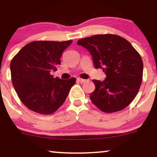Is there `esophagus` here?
Segmentation results:
<instances>
[{
    "instance_id": "obj_1",
    "label": "esophagus",
    "mask_w": 157,
    "mask_h": 157,
    "mask_svg": "<svg viewBox=\"0 0 157 157\" xmlns=\"http://www.w3.org/2000/svg\"><path fill=\"white\" fill-rule=\"evenodd\" d=\"M77 80L78 81V82H86V80H85V79L80 78V77H78V78L77 79Z\"/></svg>"
}]
</instances>
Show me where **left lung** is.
Returning <instances> with one entry per match:
<instances>
[{
  "label": "left lung",
  "mask_w": 157,
  "mask_h": 157,
  "mask_svg": "<svg viewBox=\"0 0 157 157\" xmlns=\"http://www.w3.org/2000/svg\"><path fill=\"white\" fill-rule=\"evenodd\" d=\"M77 44L89 50L95 68H102L106 78L93 80L91 102L100 111L113 113L125 109L134 100L142 81L143 63L139 52L127 40L105 34L85 37Z\"/></svg>",
  "instance_id": "1"
}]
</instances>
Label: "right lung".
<instances>
[{
    "label": "right lung",
    "instance_id": "right-lung-1",
    "mask_svg": "<svg viewBox=\"0 0 157 157\" xmlns=\"http://www.w3.org/2000/svg\"><path fill=\"white\" fill-rule=\"evenodd\" d=\"M71 43V40L32 41L12 58V85L20 100L29 109L40 114H52L66 100L76 79L60 80L50 72L57 71L63 52Z\"/></svg>",
    "mask_w": 157,
    "mask_h": 157
}]
</instances>
